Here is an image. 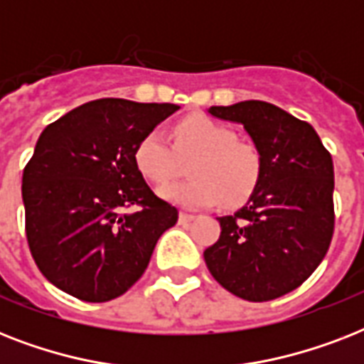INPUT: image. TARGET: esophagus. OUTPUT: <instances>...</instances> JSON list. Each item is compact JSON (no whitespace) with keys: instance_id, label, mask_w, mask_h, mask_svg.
Masks as SVG:
<instances>
[{"instance_id":"esophagus-1","label":"esophagus","mask_w":364,"mask_h":364,"mask_svg":"<svg viewBox=\"0 0 364 364\" xmlns=\"http://www.w3.org/2000/svg\"><path fill=\"white\" fill-rule=\"evenodd\" d=\"M194 217H196V215H193V213L181 211V213H179V221H181V223H191V221H194Z\"/></svg>"}]
</instances>
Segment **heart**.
<instances>
[{"label":"heart","mask_w":364,"mask_h":364,"mask_svg":"<svg viewBox=\"0 0 364 364\" xmlns=\"http://www.w3.org/2000/svg\"><path fill=\"white\" fill-rule=\"evenodd\" d=\"M188 162L187 181L160 191L170 202L185 208H208L223 198L236 208L257 191L264 156L255 141L238 137L232 126L205 115H188L171 130V143L159 130L147 132L134 149V162L147 181L164 185L177 176L181 159Z\"/></svg>","instance_id":"obj_1"}]
</instances>
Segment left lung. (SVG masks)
<instances>
[{
  "label": "left lung",
  "mask_w": 364,
  "mask_h": 364,
  "mask_svg": "<svg viewBox=\"0 0 364 364\" xmlns=\"http://www.w3.org/2000/svg\"><path fill=\"white\" fill-rule=\"evenodd\" d=\"M242 122L264 156L257 191L204 251L211 276L232 294L266 302L291 293L325 259L334 232L333 156L311 124L276 105L247 100L210 107Z\"/></svg>",
  "instance_id": "8db88e82"
}]
</instances>
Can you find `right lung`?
<instances>
[{
  "label": "right lung",
  "mask_w": 364,
  "mask_h": 364,
  "mask_svg": "<svg viewBox=\"0 0 364 364\" xmlns=\"http://www.w3.org/2000/svg\"><path fill=\"white\" fill-rule=\"evenodd\" d=\"M177 109L94 100L39 136L22 173L26 238L37 268L64 293L85 302L121 296L177 223L176 208L151 191L134 162L137 141Z\"/></svg>",
  "instance_id": "right-lung-1"
}]
</instances>
